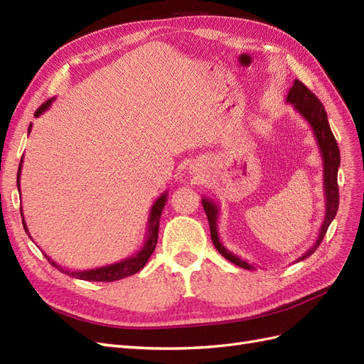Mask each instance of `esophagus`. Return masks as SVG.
Here are the masks:
<instances>
[{
	"label": "esophagus",
	"instance_id": "1",
	"mask_svg": "<svg viewBox=\"0 0 364 364\" xmlns=\"http://www.w3.org/2000/svg\"><path fill=\"white\" fill-rule=\"evenodd\" d=\"M193 171L197 174V173H200V170H199V165H194L193 167Z\"/></svg>",
	"mask_w": 364,
	"mask_h": 364
}]
</instances>
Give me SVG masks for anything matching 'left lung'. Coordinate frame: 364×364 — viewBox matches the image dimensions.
I'll return each instance as SVG.
<instances>
[{
	"label": "left lung",
	"instance_id": "8db88e82",
	"mask_svg": "<svg viewBox=\"0 0 364 364\" xmlns=\"http://www.w3.org/2000/svg\"><path fill=\"white\" fill-rule=\"evenodd\" d=\"M285 102L291 103L294 107V111L297 114H301V117L306 121L308 124L311 126L314 138L317 141L318 150H321L322 155V162H323V193H325V217H323V223L321 226V230H318V235L316 243L308 249L302 257L297 258V261H302L308 258L316 252L318 245L322 243V240L326 234V230L334 220L337 209H338V185H337V171L340 167V150L337 146V141L333 135V130L329 127L328 123V115L325 112V107L321 103V100L308 90V87L299 82L294 80L293 86L290 87V91L287 94V98ZM202 205L208 217L209 222V229H211V240L215 246V249L222 253V255L234 262L235 266L243 267L247 270H253L255 267L249 264L247 261L241 259L240 257L234 255L232 252L228 250L222 241L218 238V229H217V220L220 214V208L215 202H213L208 197H202ZM296 261V262H297Z\"/></svg>",
	"mask_w": 364,
	"mask_h": 364
}]
</instances>
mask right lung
<instances>
[{
    "label": "right lung",
    "mask_w": 364,
    "mask_h": 364,
    "mask_svg": "<svg viewBox=\"0 0 364 364\" xmlns=\"http://www.w3.org/2000/svg\"><path fill=\"white\" fill-rule=\"evenodd\" d=\"M54 102V98H51V100L43 103L38 111L35 112V117H39L42 115L43 112L47 111V109L51 106V103ZM31 130V123L28 126V134ZM21 170H23V159H21L19 162V168H18V176H16V185H18V191H21ZM167 196L168 193L165 191L162 193L158 200L153 203L151 209H150V215H149V225H147V232H146V238H144V243H142L141 249L135 253V255H132L130 258H126L123 261L119 262H115V264H111V266H105V267H98V269H91V270H82V272H71V270H67L63 269L60 264H58L56 261H53L51 258H48L47 255V259L50 261L51 266L56 267L59 272L65 273V274H70V277L73 278H77V279H83V281H95V282H112V281H118V279H123V278H127V277H132V274L138 273L142 267L146 266V262L149 261V258L151 257L153 250H155L156 247V243H158V230H159V220H161V215H162V209L165 206V203H167ZM21 217H23V225H24V229L26 232L28 234V229H27V225H26V220H24V215H23V209H21ZM28 237L31 238V235L28 234ZM33 240V238H31Z\"/></svg>",
    "instance_id": "1"
}]
</instances>
